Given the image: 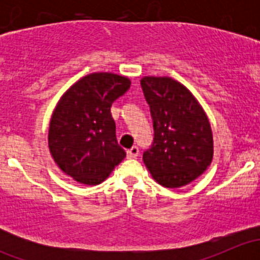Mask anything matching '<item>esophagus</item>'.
<instances>
[{"instance_id": "obj_1", "label": "esophagus", "mask_w": 260, "mask_h": 260, "mask_svg": "<svg viewBox=\"0 0 260 260\" xmlns=\"http://www.w3.org/2000/svg\"><path fill=\"white\" fill-rule=\"evenodd\" d=\"M138 153H140V151H138L137 147H132L131 149H128L127 151V157L128 158H136V157L138 156Z\"/></svg>"}]
</instances>
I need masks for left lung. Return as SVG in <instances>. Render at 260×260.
<instances>
[{
    "label": "left lung",
    "instance_id": "left-lung-1",
    "mask_svg": "<svg viewBox=\"0 0 260 260\" xmlns=\"http://www.w3.org/2000/svg\"><path fill=\"white\" fill-rule=\"evenodd\" d=\"M153 123V141L143 153L152 177L169 188L198 179L211 164L212 133L192 94L171 78L141 80Z\"/></svg>",
    "mask_w": 260,
    "mask_h": 260
}]
</instances>
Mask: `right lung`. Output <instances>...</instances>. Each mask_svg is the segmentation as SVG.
Listing matches in <instances>:
<instances>
[{
    "label": "right lung",
    "instance_id": "obj_1",
    "mask_svg": "<svg viewBox=\"0 0 260 260\" xmlns=\"http://www.w3.org/2000/svg\"><path fill=\"white\" fill-rule=\"evenodd\" d=\"M125 77L93 73L60 99L50 122L49 148L62 172L84 185H98L125 157L117 142L111 107L129 89Z\"/></svg>",
    "mask_w": 260,
    "mask_h": 260
}]
</instances>
